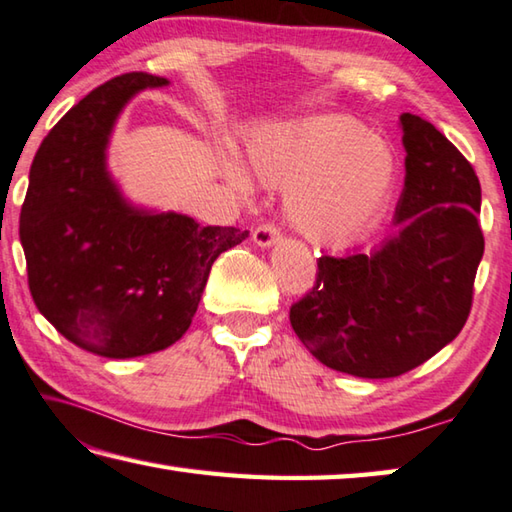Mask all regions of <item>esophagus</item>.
Instances as JSON below:
<instances>
[{"label":"esophagus","mask_w":512,"mask_h":512,"mask_svg":"<svg viewBox=\"0 0 512 512\" xmlns=\"http://www.w3.org/2000/svg\"><path fill=\"white\" fill-rule=\"evenodd\" d=\"M277 239H280V226H277L275 221H264V224H259L253 230V241L262 248L275 244Z\"/></svg>","instance_id":"34e87169"}]
</instances>
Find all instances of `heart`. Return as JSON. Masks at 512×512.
<instances>
[{"label":"heart","instance_id":"obj_1","mask_svg":"<svg viewBox=\"0 0 512 512\" xmlns=\"http://www.w3.org/2000/svg\"><path fill=\"white\" fill-rule=\"evenodd\" d=\"M250 161L264 183L293 188L288 217L318 244L356 237L385 206L398 170L392 147L349 116L268 132Z\"/></svg>","mask_w":512,"mask_h":512}]
</instances>
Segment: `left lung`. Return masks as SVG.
<instances>
[{
  "label": "left lung",
  "mask_w": 512,
  "mask_h": 512,
  "mask_svg": "<svg viewBox=\"0 0 512 512\" xmlns=\"http://www.w3.org/2000/svg\"><path fill=\"white\" fill-rule=\"evenodd\" d=\"M398 232L374 253L322 255L291 327L322 365L394 378L430 360L466 324L483 257L475 167L430 120L403 114Z\"/></svg>",
  "instance_id": "obj_1"
}]
</instances>
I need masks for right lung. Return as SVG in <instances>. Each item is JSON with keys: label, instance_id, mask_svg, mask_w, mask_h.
Returning a JSON list of instances; mask_svg holds the SVG:
<instances>
[{"label": "right lung", "instance_id": "right-lung-1", "mask_svg": "<svg viewBox=\"0 0 512 512\" xmlns=\"http://www.w3.org/2000/svg\"><path fill=\"white\" fill-rule=\"evenodd\" d=\"M167 80L129 71L64 114L37 150L20 212L33 302L73 345L136 358L174 345L197 313L210 268L248 230L199 226L127 206L105 170V147L136 91Z\"/></svg>", "mask_w": 512, "mask_h": 512}]
</instances>
